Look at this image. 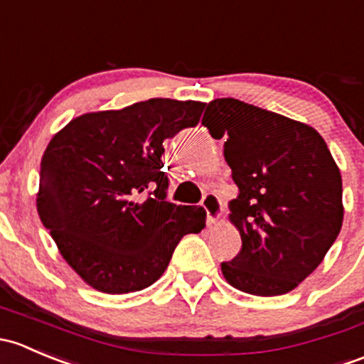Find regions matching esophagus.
Segmentation results:
<instances>
[{
    "label": "esophagus",
    "mask_w": 364,
    "mask_h": 364,
    "mask_svg": "<svg viewBox=\"0 0 364 364\" xmlns=\"http://www.w3.org/2000/svg\"><path fill=\"white\" fill-rule=\"evenodd\" d=\"M201 207H203L205 212H207L208 226L210 224H215L217 220H219L220 212H223V201H220V198L217 196V194L213 193L205 194L203 200H201Z\"/></svg>",
    "instance_id": "esophagus-1"
}]
</instances>
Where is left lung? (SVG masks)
I'll list each match as a JSON object with an SVG mask.
<instances>
[{"instance_id":"obj_1","label":"left lung","mask_w":364,"mask_h":364,"mask_svg":"<svg viewBox=\"0 0 364 364\" xmlns=\"http://www.w3.org/2000/svg\"><path fill=\"white\" fill-rule=\"evenodd\" d=\"M201 122L212 138H226L224 159L238 187L230 220L242 249L220 263L224 279L249 294L289 293L342 230V175L324 138L312 126L233 98L210 101Z\"/></svg>"}]
</instances>
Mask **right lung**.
<instances>
[{
  "label": "right lung",
  "mask_w": 364,
  "mask_h": 364,
  "mask_svg": "<svg viewBox=\"0 0 364 364\" xmlns=\"http://www.w3.org/2000/svg\"><path fill=\"white\" fill-rule=\"evenodd\" d=\"M205 103L152 98L73 119L40 164L36 210L65 261L100 293L152 286L187 233L205 228L201 207L168 203L163 141L200 122ZM154 188L144 202L136 194Z\"/></svg>",
  "instance_id": "add662e5"
}]
</instances>
